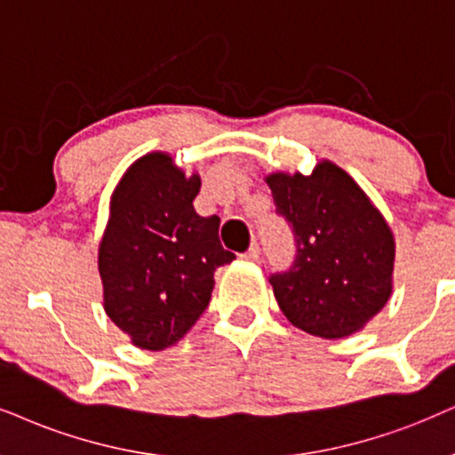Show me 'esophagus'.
Listing matches in <instances>:
<instances>
[{
    "label": "esophagus",
    "mask_w": 455,
    "mask_h": 455,
    "mask_svg": "<svg viewBox=\"0 0 455 455\" xmlns=\"http://www.w3.org/2000/svg\"><path fill=\"white\" fill-rule=\"evenodd\" d=\"M241 258H245V260H258V258H260V245L251 243L250 250H247L245 254H241Z\"/></svg>",
    "instance_id": "34e87169"
}]
</instances>
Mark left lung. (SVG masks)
<instances>
[{"label":"left lung","mask_w":455,"mask_h":455,"mask_svg":"<svg viewBox=\"0 0 455 455\" xmlns=\"http://www.w3.org/2000/svg\"><path fill=\"white\" fill-rule=\"evenodd\" d=\"M275 214L291 227L296 256L268 277L302 331L336 340L361 330L393 291L395 239L347 172L323 161L310 176L270 174Z\"/></svg>","instance_id":"1"}]
</instances>
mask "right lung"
<instances>
[{
	"label": "right lung",
	"mask_w": 455,
	"mask_h": 455,
	"mask_svg": "<svg viewBox=\"0 0 455 455\" xmlns=\"http://www.w3.org/2000/svg\"><path fill=\"white\" fill-rule=\"evenodd\" d=\"M199 176L185 178L172 157L138 159L115 188L99 270L105 310L136 347L164 350L208 308L214 270L235 260L218 237L220 218L193 208Z\"/></svg>",
	"instance_id": "add662e5"
}]
</instances>
